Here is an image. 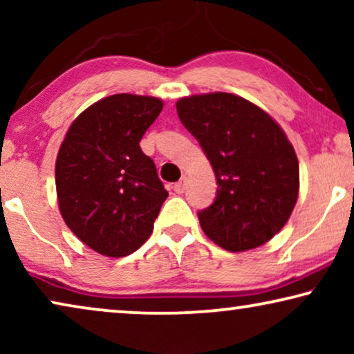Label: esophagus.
<instances>
[{
  "mask_svg": "<svg viewBox=\"0 0 354 354\" xmlns=\"http://www.w3.org/2000/svg\"><path fill=\"white\" fill-rule=\"evenodd\" d=\"M185 188H187V177H183L176 183V185H174V192L183 193V192H185Z\"/></svg>",
  "mask_w": 354,
  "mask_h": 354,
  "instance_id": "34e87169",
  "label": "esophagus"
}]
</instances>
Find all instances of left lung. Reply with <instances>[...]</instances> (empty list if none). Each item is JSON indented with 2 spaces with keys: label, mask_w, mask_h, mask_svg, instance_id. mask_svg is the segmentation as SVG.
<instances>
[{
  "label": "left lung",
  "mask_w": 354,
  "mask_h": 354,
  "mask_svg": "<svg viewBox=\"0 0 354 354\" xmlns=\"http://www.w3.org/2000/svg\"><path fill=\"white\" fill-rule=\"evenodd\" d=\"M177 114L216 174V200L198 212L201 229L234 253L264 245L298 200V158L287 135L251 101L222 91L178 100Z\"/></svg>",
  "instance_id": "obj_1"
}]
</instances>
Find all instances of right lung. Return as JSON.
Segmentation results:
<instances>
[{
  "label": "right lung",
  "mask_w": 354,
  "mask_h": 354,
  "mask_svg": "<svg viewBox=\"0 0 354 354\" xmlns=\"http://www.w3.org/2000/svg\"><path fill=\"white\" fill-rule=\"evenodd\" d=\"M154 96L96 101L67 130L56 159V192L67 227L96 253L122 258L151 235L169 193L140 140L159 113Z\"/></svg>",
  "instance_id": "add662e5"
}]
</instances>
